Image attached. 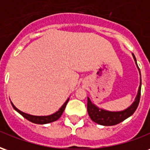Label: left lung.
<instances>
[{"instance_id":"1","label":"left lung","mask_w":150,"mask_h":150,"mask_svg":"<svg viewBox=\"0 0 150 150\" xmlns=\"http://www.w3.org/2000/svg\"><path fill=\"white\" fill-rule=\"evenodd\" d=\"M132 57L141 75L140 69L137 63V59L133 54H132ZM141 88H142V77L140 76V85H139L138 91H137V94L136 96L135 100L129 107L121 111H108L99 108L91 102L89 97H88V112L90 118L95 123H97L98 125L104 126L115 125L122 122L123 120H125L127 118H129V116H132L138 106L140 97H141Z\"/></svg>"}]
</instances>
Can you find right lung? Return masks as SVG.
I'll return each instance as SVG.
<instances>
[{
  "instance_id": "right-lung-1",
  "label": "right lung",
  "mask_w": 150,
  "mask_h": 150,
  "mask_svg": "<svg viewBox=\"0 0 150 150\" xmlns=\"http://www.w3.org/2000/svg\"><path fill=\"white\" fill-rule=\"evenodd\" d=\"M69 98L66 100V102L64 104H62V106L59 110L55 112L53 114H50V115H47V116H34V115H30V114H28V113L23 112H21V110H19L18 108L15 107L14 104H13L11 102V104L13 108H14L15 110L17 111L18 113H20L21 116H23L24 118H25L26 120H28L29 121H30L32 123H34V124H38V125H46V124H49V123L54 122L55 121L58 119L60 118V116H62V112L65 110V108L67 106V104L68 103Z\"/></svg>"
}]
</instances>
